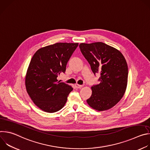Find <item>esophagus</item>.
Masks as SVG:
<instances>
[{"label":"esophagus","instance_id":"34e87169","mask_svg":"<svg viewBox=\"0 0 150 150\" xmlns=\"http://www.w3.org/2000/svg\"><path fill=\"white\" fill-rule=\"evenodd\" d=\"M75 87H76V88H82V87H83V85H79V84L76 83V84L75 85Z\"/></svg>","mask_w":150,"mask_h":150}]
</instances>
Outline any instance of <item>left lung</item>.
I'll use <instances>...</instances> for the list:
<instances>
[{"label": "left lung", "mask_w": 150, "mask_h": 150, "mask_svg": "<svg viewBox=\"0 0 150 150\" xmlns=\"http://www.w3.org/2000/svg\"><path fill=\"white\" fill-rule=\"evenodd\" d=\"M79 46L94 74H100V82L91 87L92 94L87 102L98 111L110 109L125 93L128 76L126 61L120 51L102 42L81 43Z\"/></svg>", "instance_id": "1"}]
</instances>
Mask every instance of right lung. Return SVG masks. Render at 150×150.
Returning a JSON list of instances; mask_svg holds the SVG:
<instances>
[{"mask_svg":"<svg viewBox=\"0 0 150 150\" xmlns=\"http://www.w3.org/2000/svg\"><path fill=\"white\" fill-rule=\"evenodd\" d=\"M78 43L57 42L38 50L33 56L25 76L27 91L34 103L46 112L54 113L65 105L73 88L58 81Z\"/></svg>","mask_w":150,"mask_h":150,"instance_id":"add662e5","label":"right lung"}]
</instances>
